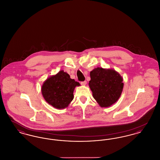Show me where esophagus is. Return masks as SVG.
Here are the masks:
<instances>
[{
  "label": "esophagus",
  "instance_id": "1",
  "mask_svg": "<svg viewBox=\"0 0 160 160\" xmlns=\"http://www.w3.org/2000/svg\"><path fill=\"white\" fill-rule=\"evenodd\" d=\"M87 84V82L86 81H84V82H81V84L83 86H85Z\"/></svg>",
  "mask_w": 160,
  "mask_h": 160
}]
</instances>
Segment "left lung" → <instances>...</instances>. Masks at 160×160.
<instances>
[{
	"instance_id": "1",
	"label": "left lung",
	"mask_w": 160,
	"mask_h": 160,
	"mask_svg": "<svg viewBox=\"0 0 160 160\" xmlns=\"http://www.w3.org/2000/svg\"><path fill=\"white\" fill-rule=\"evenodd\" d=\"M89 86L93 98L101 107H108L120 98L123 83V78L113 69L97 67L90 72Z\"/></svg>"
}]
</instances>
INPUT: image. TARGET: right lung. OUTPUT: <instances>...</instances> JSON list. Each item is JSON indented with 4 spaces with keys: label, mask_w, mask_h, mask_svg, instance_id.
Wrapping results in <instances>:
<instances>
[{
    "label": "right lung",
    "mask_w": 160,
    "mask_h": 160,
    "mask_svg": "<svg viewBox=\"0 0 160 160\" xmlns=\"http://www.w3.org/2000/svg\"><path fill=\"white\" fill-rule=\"evenodd\" d=\"M79 86L80 84L61 70L46 79L42 85L41 93L48 104L57 109H63L72 101L74 91Z\"/></svg>",
    "instance_id": "1"
}]
</instances>
